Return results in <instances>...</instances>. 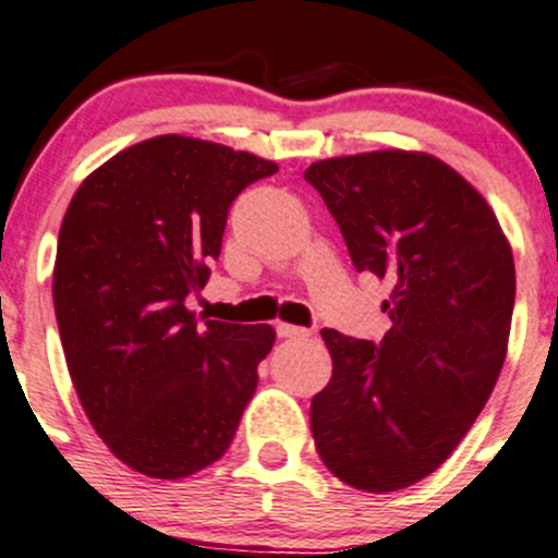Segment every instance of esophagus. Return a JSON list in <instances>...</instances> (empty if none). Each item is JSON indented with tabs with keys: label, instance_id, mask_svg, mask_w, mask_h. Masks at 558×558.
I'll list each match as a JSON object with an SVG mask.
<instances>
[{
	"label": "esophagus",
	"instance_id": "1",
	"mask_svg": "<svg viewBox=\"0 0 558 558\" xmlns=\"http://www.w3.org/2000/svg\"><path fill=\"white\" fill-rule=\"evenodd\" d=\"M275 330H278L280 339H304V336H310L307 328L289 326V323H278V326H275Z\"/></svg>",
	"mask_w": 558,
	"mask_h": 558
}]
</instances>
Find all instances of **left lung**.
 Masks as SVG:
<instances>
[{"mask_svg":"<svg viewBox=\"0 0 558 558\" xmlns=\"http://www.w3.org/2000/svg\"><path fill=\"white\" fill-rule=\"evenodd\" d=\"M304 180L354 269L391 286L381 341L320 330L333 376L312 397V437L349 487L395 493L442 466L493 395L517 296L511 248L487 201L426 153L328 158Z\"/></svg>","mask_w":558,"mask_h":558,"instance_id":"left-lung-1","label":"left lung"}]
</instances>
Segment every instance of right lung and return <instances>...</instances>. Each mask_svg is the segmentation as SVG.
I'll list each match as a JSON object with an SVG mask.
<instances>
[{
	"mask_svg": "<svg viewBox=\"0 0 558 558\" xmlns=\"http://www.w3.org/2000/svg\"><path fill=\"white\" fill-rule=\"evenodd\" d=\"M278 167L163 134L121 150L73 195L58 235L54 317L84 413L119 461L180 480L230 448L275 344L269 326L195 317L232 201Z\"/></svg>",
	"mask_w": 558,
	"mask_h": 558,
	"instance_id": "obj_1",
	"label": "right lung"
}]
</instances>
